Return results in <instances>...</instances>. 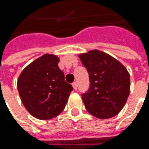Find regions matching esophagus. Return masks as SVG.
I'll list each match as a JSON object with an SVG mask.
<instances>
[{
    "mask_svg": "<svg viewBox=\"0 0 149 149\" xmlns=\"http://www.w3.org/2000/svg\"><path fill=\"white\" fill-rule=\"evenodd\" d=\"M72 86H73V88H74V90L77 89V83H76V82H74V83L72 84Z\"/></svg>",
    "mask_w": 149,
    "mask_h": 149,
    "instance_id": "1",
    "label": "esophagus"
}]
</instances>
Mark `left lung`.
<instances>
[{"label":"left lung","mask_w":149,"mask_h":149,"mask_svg":"<svg viewBox=\"0 0 149 149\" xmlns=\"http://www.w3.org/2000/svg\"><path fill=\"white\" fill-rule=\"evenodd\" d=\"M89 76V89L82 95L85 109L98 118H109L123 108L130 92L127 69L111 55L98 49L79 54Z\"/></svg>","instance_id":"1"}]
</instances>
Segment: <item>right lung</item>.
<instances>
[{
    "instance_id": "1",
    "label": "right lung",
    "mask_w": 149,
    "mask_h": 149,
    "mask_svg": "<svg viewBox=\"0 0 149 149\" xmlns=\"http://www.w3.org/2000/svg\"><path fill=\"white\" fill-rule=\"evenodd\" d=\"M54 54H45L33 61L20 73L17 89L21 101L32 116L39 119L56 117L64 110L71 84L65 80Z\"/></svg>"
}]
</instances>
